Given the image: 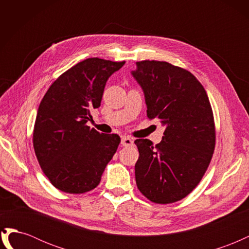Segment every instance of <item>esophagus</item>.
Instances as JSON below:
<instances>
[{
	"label": "esophagus",
	"instance_id": "esophagus-1",
	"mask_svg": "<svg viewBox=\"0 0 249 249\" xmlns=\"http://www.w3.org/2000/svg\"><path fill=\"white\" fill-rule=\"evenodd\" d=\"M133 143H134V141L130 137H123L122 138L123 146H130V145H133Z\"/></svg>",
	"mask_w": 249,
	"mask_h": 249
}]
</instances>
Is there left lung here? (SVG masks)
I'll list each match as a JSON object with an SVG mask.
<instances>
[{
  "instance_id": "left-lung-1",
  "label": "left lung",
  "mask_w": 249,
  "mask_h": 249,
  "mask_svg": "<svg viewBox=\"0 0 249 249\" xmlns=\"http://www.w3.org/2000/svg\"><path fill=\"white\" fill-rule=\"evenodd\" d=\"M131 73L143 90L148 119L166 126L154 145L137 139L135 178L140 192L156 203L183 199L198 185L215 148V124L208 94L193 74L165 61L136 62Z\"/></svg>"
}]
</instances>
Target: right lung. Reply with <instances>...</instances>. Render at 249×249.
<instances>
[{
  "instance_id": "obj_1",
  "label": "right lung",
  "mask_w": 249,
  "mask_h": 249,
  "mask_svg": "<svg viewBox=\"0 0 249 249\" xmlns=\"http://www.w3.org/2000/svg\"><path fill=\"white\" fill-rule=\"evenodd\" d=\"M125 62L88 58L62 73L39 105L33 131L37 160L52 185L66 193H85L100 184L120 143L86 124L101 106L105 85Z\"/></svg>"
}]
</instances>
